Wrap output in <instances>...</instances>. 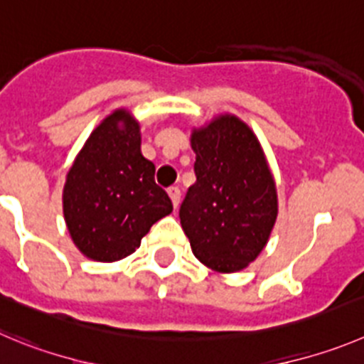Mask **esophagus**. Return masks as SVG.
<instances>
[{
    "mask_svg": "<svg viewBox=\"0 0 364 364\" xmlns=\"http://www.w3.org/2000/svg\"><path fill=\"white\" fill-rule=\"evenodd\" d=\"M168 196H171L174 208H178L179 201H181V190H179V186H171V188H168Z\"/></svg>",
    "mask_w": 364,
    "mask_h": 364,
    "instance_id": "esophagus-1",
    "label": "esophagus"
}]
</instances>
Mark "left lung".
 Segmentation results:
<instances>
[{
	"label": "left lung",
	"mask_w": 364,
	"mask_h": 364,
	"mask_svg": "<svg viewBox=\"0 0 364 364\" xmlns=\"http://www.w3.org/2000/svg\"><path fill=\"white\" fill-rule=\"evenodd\" d=\"M196 183L179 206L193 255L220 273L259 257L277 220V188L251 129L224 114L192 132Z\"/></svg>",
	"instance_id": "left-lung-1"
}]
</instances>
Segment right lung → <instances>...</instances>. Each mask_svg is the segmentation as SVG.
<instances>
[{
	"label": "right lung",
	"mask_w": 364,
	"mask_h": 364,
	"mask_svg": "<svg viewBox=\"0 0 364 364\" xmlns=\"http://www.w3.org/2000/svg\"><path fill=\"white\" fill-rule=\"evenodd\" d=\"M140 144L138 124L125 111H114L91 132L68 172L63 196L68 230L75 246L98 262L134 253L152 224L172 212Z\"/></svg>",
	"instance_id": "add662e5"
}]
</instances>
